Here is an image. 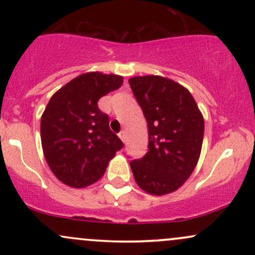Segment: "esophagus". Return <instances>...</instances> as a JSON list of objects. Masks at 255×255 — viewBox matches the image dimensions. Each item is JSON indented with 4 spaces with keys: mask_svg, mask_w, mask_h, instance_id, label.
<instances>
[{
    "mask_svg": "<svg viewBox=\"0 0 255 255\" xmlns=\"http://www.w3.org/2000/svg\"><path fill=\"white\" fill-rule=\"evenodd\" d=\"M119 136H120V139L122 140V141L124 142H126V139H127V136H126V131L125 130H121L119 133Z\"/></svg>",
    "mask_w": 255,
    "mask_h": 255,
    "instance_id": "34e87169",
    "label": "esophagus"
}]
</instances>
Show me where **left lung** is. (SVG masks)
Here are the masks:
<instances>
[{
    "instance_id": "1",
    "label": "left lung",
    "mask_w": 255,
    "mask_h": 255,
    "mask_svg": "<svg viewBox=\"0 0 255 255\" xmlns=\"http://www.w3.org/2000/svg\"><path fill=\"white\" fill-rule=\"evenodd\" d=\"M148 127V151L130 162L137 186L152 195L175 192L188 180L200 157L204 118L186 87L169 78L129 79Z\"/></svg>"
}]
</instances>
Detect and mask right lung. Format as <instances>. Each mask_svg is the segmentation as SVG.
<instances>
[{
    "mask_svg": "<svg viewBox=\"0 0 255 255\" xmlns=\"http://www.w3.org/2000/svg\"><path fill=\"white\" fill-rule=\"evenodd\" d=\"M122 83L121 75L89 72L52 95L40 120V139L46 163L62 183L84 188L97 182L124 147L109 116L98 109L99 98Z\"/></svg>",
    "mask_w": 255,
    "mask_h": 255,
    "instance_id": "1",
    "label": "right lung"
}]
</instances>
